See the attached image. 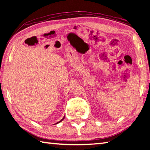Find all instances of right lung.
Segmentation results:
<instances>
[{
    "label": "right lung",
    "mask_w": 150,
    "mask_h": 150,
    "mask_svg": "<svg viewBox=\"0 0 150 150\" xmlns=\"http://www.w3.org/2000/svg\"><path fill=\"white\" fill-rule=\"evenodd\" d=\"M64 117H65V116H64V118H63V119H61V120H60L59 121V122H57V123H59V122H61V121H62V120H64ZM57 123H56V124H57Z\"/></svg>",
    "instance_id": "1"
}]
</instances>
